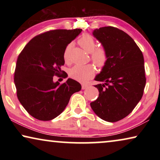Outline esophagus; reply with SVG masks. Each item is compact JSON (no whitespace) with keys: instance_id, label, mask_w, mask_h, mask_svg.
I'll return each instance as SVG.
<instances>
[{"instance_id":"obj_1","label":"esophagus","mask_w":160,"mask_h":160,"mask_svg":"<svg viewBox=\"0 0 160 160\" xmlns=\"http://www.w3.org/2000/svg\"><path fill=\"white\" fill-rule=\"evenodd\" d=\"M87 87H88V85H87V84H82V89H87Z\"/></svg>"}]
</instances>
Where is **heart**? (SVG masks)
I'll return each mask as SVG.
<instances>
[{
	"instance_id": "heart-1",
	"label": "heart",
	"mask_w": 160,
	"mask_h": 160,
	"mask_svg": "<svg viewBox=\"0 0 160 160\" xmlns=\"http://www.w3.org/2000/svg\"><path fill=\"white\" fill-rule=\"evenodd\" d=\"M78 43L85 51L91 53V60L98 67H102L106 63L108 56L103 48H96V42L90 35L85 34L78 40ZM71 45H68L65 49L63 58L65 62L69 60V51ZM95 73L93 65H76L69 70L70 77L78 82H84L89 79Z\"/></svg>"
}]
</instances>
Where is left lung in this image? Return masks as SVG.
<instances>
[{
    "label": "left lung",
    "mask_w": 160,
    "mask_h": 160,
    "mask_svg": "<svg viewBox=\"0 0 160 160\" xmlns=\"http://www.w3.org/2000/svg\"><path fill=\"white\" fill-rule=\"evenodd\" d=\"M106 51V63L95 80L99 97L90 103L100 119L119 121L132 112L141 100L146 85L144 59L134 40L117 28L103 27L92 32Z\"/></svg>",
    "instance_id": "obj_1"
}]
</instances>
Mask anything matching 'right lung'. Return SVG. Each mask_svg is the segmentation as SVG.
Instances as JSON below:
<instances>
[{
    "instance_id": "right-lung-1",
    "label": "right lung",
    "mask_w": 160,
    "mask_h": 160,
    "mask_svg": "<svg viewBox=\"0 0 160 160\" xmlns=\"http://www.w3.org/2000/svg\"><path fill=\"white\" fill-rule=\"evenodd\" d=\"M82 29L53 30L35 36L17 58L14 84L18 100L28 113L41 121L54 119L64 111L73 93L81 90L76 81L60 84L54 76L63 73L65 49ZM68 76V75H67Z\"/></svg>"
}]
</instances>
